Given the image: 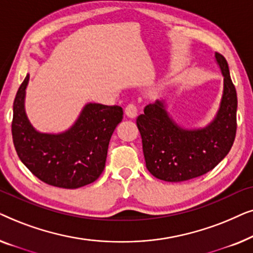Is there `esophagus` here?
Segmentation results:
<instances>
[{"instance_id":"esophagus-1","label":"esophagus","mask_w":253,"mask_h":253,"mask_svg":"<svg viewBox=\"0 0 253 253\" xmlns=\"http://www.w3.org/2000/svg\"><path fill=\"white\" fill-rule=\"evenodd\" d=\"M137 113H138V109H137V107L133 105V103H130V105L126 106V115L127 117H130V119H134V117L137 116Z\"/></svg>"}]
</instances>
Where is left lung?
<instances>
[{
    "label": "left lung",
    "mask_w": 253,
    "mask_h": 253,
    "mask_svg": "<svg viewBox=\"0 0 253 253\" xmlns=\"http://www.w3.org/2000/svg\"><path fill=\"white\" fill-rule=\"evenodd\" d=\"M223 76V91L214 119L204 127L188 129L169 115L166 100L145 107L137 119L146 168L166 182H183L198 177L219 165L229 153L236 136L237 94L228 63L215 53Z\"/></svg>",
    "instance_id": "obj_1"
}]
</instances>
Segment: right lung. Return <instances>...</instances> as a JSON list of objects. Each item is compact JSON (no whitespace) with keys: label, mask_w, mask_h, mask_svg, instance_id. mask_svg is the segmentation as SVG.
<instances>
[{"label":"right lung","mask_w":253,"mask_h":253,"mask_svg":"<svg viewBox=\"0 0 253 253\" xmlns=\"http://www.w3.org/2000/svg\"><path fill=\"white\" fill-rule=\"evenodd\" d=\"M30 75L13 101L12 140L20 161L47 184L78 189L93 183L105 169L110 137L123 119L120 106L88 102L68 130L40 132L25 112Z\"/></svg>","instance_id":"1"}]
</instances>
